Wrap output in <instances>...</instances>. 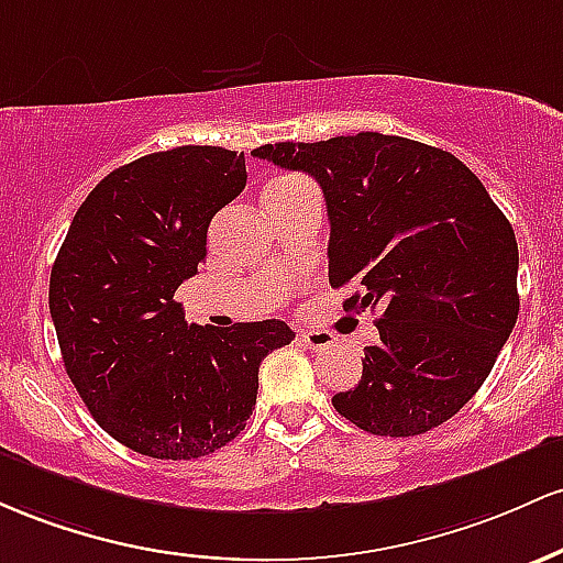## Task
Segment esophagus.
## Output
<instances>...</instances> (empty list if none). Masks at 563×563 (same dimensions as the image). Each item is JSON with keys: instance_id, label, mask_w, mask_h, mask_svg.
<instances>
[{"instance_id": "obj_1", "label": "esophagus", "mask_w": 563, "mask_h": 563, "mask_svg": "<svg viewBox=\"0 0 563 563\" xmlns=\"http://www.w3.org/2000/svg\"><path fill=\"white\" fill-rule=\"evenodd\" d=\"M298 338L302 345H308V349H313V351H327L334 343L332 334L324 330H302Z\"/></svg>"}]
</instances>
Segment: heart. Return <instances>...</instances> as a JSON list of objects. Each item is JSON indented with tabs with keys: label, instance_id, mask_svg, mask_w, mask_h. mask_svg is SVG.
Returning <instances> with one entry per match:
<instances>
[{
	"label": "heart",
	"instance_id": "1",
	"mask_svg": "<svg viewBox=\"0 0 563 563\" xmlns=\"http://www.w3.org/2000/svg\"><path fill=\"white\" fill-rule=\"evenodd\" d=\"M279 180H289V178H279ZM276 183V180H274Z\"/></svg>",
	"mask_w": 563,
	"mask_h": 563
}]
</instances>
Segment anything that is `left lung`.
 Instances as JSON below:
<instances>
[{
    "mask_svg": "<svg viewBox=\"0 0 563 563\" xmlns=\"http://www.w3.org/2000/svg\"><path fill=\"white\" fill-rule=\"evenodd\" d=\"M308 173L330 218V284L343 308H380L356 388L334 394L375 435H418L473 399L519 319V244L482 180L450 151L380 132L252 151Z\"/></svg>",
    "mask_w": 563,
    "mask_h": 563,
    "instance_id": "1",
    "label": "left lung"
}]
</instances>
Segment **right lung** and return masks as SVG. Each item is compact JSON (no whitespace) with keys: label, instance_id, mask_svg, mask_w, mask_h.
Listing matches in <instances>:
<instances>
[{"label":"right lung","instance_id":"add662e5","mask_svg":"<svg viewBox=\"0 0 563 563\" xmlns=\"http://www.w3.org/2000/svg\"><path fill=\"white\" fill-rule=\"evenodd\" d=\"M247 186L244 154L180 145L106 175L49 274V313L74 388L106 433L156 460L205 457L247 426L257 369L292 343L279 319L186 324L175 289L207 229Z\"/></svg>","mask_w":563,"mask_h":563}]
</instances>
